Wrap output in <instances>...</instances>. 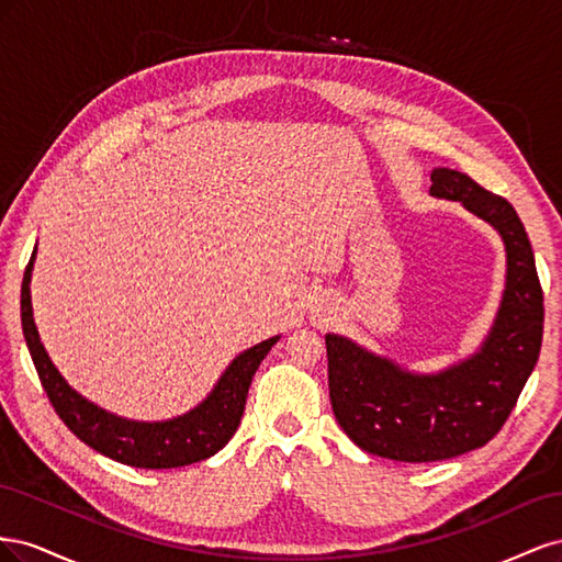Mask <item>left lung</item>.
<instances>
[{
	"label": "left lung",
	"instance_id": "1",
	"mask_svg": "<svg viewBox=\"0 0 562 562\" xmlns=\"http://www.w3.org/2000/svg\"><path fill=\"white\" fill-rule=\"evenodd\" d=\"M431 194L497 227L506 244V291L481 353L422 378L326 335L328 386L339 427L356 446L394 462H440L483 448L499 434L532 375L543 335V291L516 209L452 168L431 173Z\"/></svg>",
	"mask_w": 562,
	"mask_h": 562
}]
</instances>
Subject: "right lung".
<instances>
[{"mask_svg":"<svg viewBox=\"0 0 562 562\" xmlns=\"http://www.w3.org/2000/svg\"><path fill=\"white\" fill-rule=\"evenodd\" d=\"M32 262H35V252H32L25 267L21 288L23 335L46 396L67 429L100 454L135 469L187 467L215 454L220 448H225L241 422L255 370H258L269 349L277 345L279 337H269L265 342L244 351L241 356H236L232 366L225 370V375L220 378L213 394L199 407H194L192 413L171 422L155 424L114 417L100 411L98 405L83 401L77 391L67 386L54 363L48 361V356L40 342L35 321H32Z\"/></svg>","mask_w":562,"mask_h":562,"instance_id":"add662e5","label":"right lung"}]
</instances>
